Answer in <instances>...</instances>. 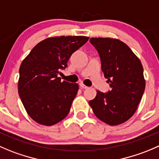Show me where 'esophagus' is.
I'll return each instance as SVG.
<instances>
[{
    "label": "esophagus",
    "mask_w": 159,
    "mask_h": 159,
    "mask_svg": "<svg viewBox=\"0 0 159 159\" xmlns=\"http://www.w3.org/2000/svg\"><path fill=\"white\" fill-rule=\"evenodd\" d=\"M79 85H80V87H81V89H88V88H89V87H87V86L84 85V84H83L82 83H81V84H80Z\"/></svg>",
    "instance_id": "esophagus-1"
}]
</instances>
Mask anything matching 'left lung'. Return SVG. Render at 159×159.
Masks as SVG:
<instances>
[{"label": "left lung", "mask_w": 159, "mask_h": 159, "mask_svg": "<svg viewBox=\"0 0 159 159\" xmlns=\"http://www.w3.org/2000/svg\"><path fill=\"white\" fill-rule=\"evenodd\" d=\"M101 60V68L111 90L97 91L89 101L95 115L111 126L126 122L138 109L145 89L141 61L130 47L119 39L91 38Z\"/></svg>", "instance_id": "obj_1"}]
</instances>
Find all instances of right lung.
Segmentation results:
<instances>
[{"label": "right lung", "instance_id": "right-lung-1", "mask_svg": "<svg viewBox=\"0 0 159 159\" xmlns=\"http://www.w3.org/2000/svg\"><path fill=\"white\" fill-rule=\"evenodd\" d=\"M89 39L48 38L37 44L21 63L18 95L29 116L38 124L54 125L69 113L78 84L61 81L58 75L67 67L72 53Z\"/></svg>", "mask_w": 159, "mask_h": 159}]
</instances>
